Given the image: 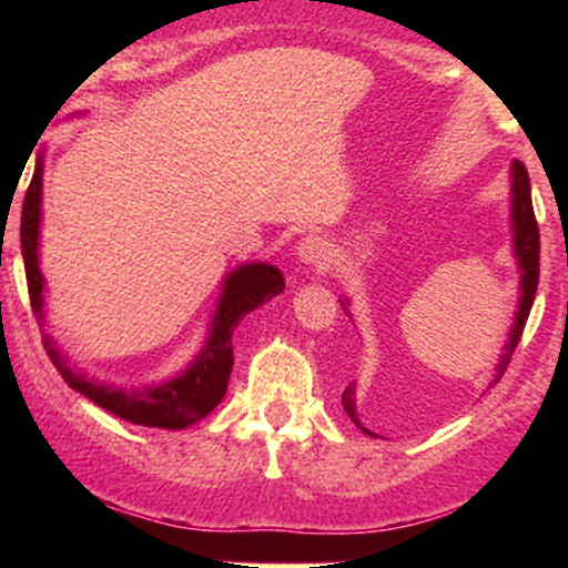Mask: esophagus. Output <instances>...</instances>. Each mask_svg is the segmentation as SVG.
<instances>
[{
	"label": "esophagus",
	"instance_id": "esophagus-1",
	"mask_svg": "<svg viewBox=\"0 0 568 568\" xmlns=\"http://www.w3.org/2000/svg\"><path fill=\"white\" fill-rule=\"evenodd\" d=\"M298 262L306 266H315V270H325L331 262V247L323 237L317 234H310V237H302V243L296 247Z\"/></svg>",
	"mask_w": 568,
	"mask_h": 568
}]
</instances>
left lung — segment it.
Here are the masks:
<instances>
[{
	"label": "left lung",
	"mask_w": 568,
	"mask_h": 568,
	"mask_svg": "<svg viewBox=\"0 0 568 568\" xmlns=\"http://www.w3.org/2000/svg\"><path fill=\"white\" fill-rule=\"evenodd\" d=\"M510 181H513V197H510V221H513V253L518 258V270H520V298H518V312H515V323L510 328V338L505 342V352L499 355L497 363V374H494V384L501 379L507 366H510V357L515 347H518L520 336H524V325L529 321V312L534 304V293H537L539 285V226L537 219H534V205H531V184H529V173H526L524 162L513 160L510 168ZM344 310H347V302H342ZM344 410L357 427L363 429L366 435H374L368 427H363V422L357 419V408H355V387L344 389L342 395ZM376 438V435H374Z\"/></svg>",
	"instance_id": "left-lung-1"
}]
</instances>
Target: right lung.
Masks as SVG:
<instances>
[{"label": "right lung", "mask_w": 568, "mask_h": 568, "mask_svg": "<svg viewBox=\"0 0 568 568\" xmlns=\"http://www.w3.org/2000/svg\"><path fill=\"white\" fill-rule=\"evenodd\" d=\"M42 154L37 158L34 175H31L29 192L23 200L21 213V253L26 266V283H29L31 310L44 321V277L39 270V221H42ZM285 288V280L280 275L277 266L272 264H243L230 272L224 280V291H221L216 315H213L211 334H207L205 347L194 357L192 366L181 371L173 379L152 384V387L141 389H116L109 384H98L88 376L77 374L63 361L61 352L55 349V342L44 334V349H48L50 361L63 376V382L71 389L82 393L84 397L106 408L109 414L120 416V419L133 422L143 427H162V429H184L202 416L211 414L219 406L221 397L226 395V384L232 374V334L247 312L256 310L258 304L270 302L272 296H280Z\"/></svg>", "instance_id": "1"}]
</instances>
